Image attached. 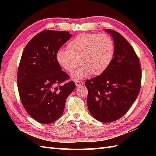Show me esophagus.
<instances>
[{
  "label": "esophagus",
  "mask_w": 156,
  "mask_h": 156,
  "mask_svg": "<svg viewBox=\"0 0 156 156\" xmlns=\"http://www.w3.org/2000/svg\"><path fill=\"white\" fill-rule=\"evenodd\" d=\"M75 84L76 87H82V86H83L84 82L82 80H75Z\"/></svg>",
  "instance_id": "esophagus-1"
}]
</instances>
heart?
Instances as JSON below:
<instances>
[{"label":"heart","instance_id":"b5f03b06","mask_svg":"<svg viewBox=\"0 0 156 156\" xmlns=\"http://www.w3.org/2000/svg\"><path fill=\"white\" fill-rule=\"evenodd\" d=\"M114 52V43L110 36L84 34L69 41L66 50H59L56 60L69 73L74 72L80 63L82 67L72 74V78L77 80L90 74L95 76L102 74L110 65Z\"/></svg>","mask_w":156,"mask_h":156}]
</instances>
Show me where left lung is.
I'll return each instance as SVG.
<instances>
[{
    "mask_svg": "<svg viewBox=\"0 0 156 156\" xmlns=\"http://www.w3.org/2000/svg\"><path fill=\"white\" fill-rule=\"evenodd\" d=\"M114 41L113 58L106 70L85 82L89 112L97 120L110 122L122 117L136 100L141 88L140 62L124 37L105 29Z\"/></svg>",
    "mask_w": 156,
    "mask_h": 156,
    "instance_id": "8db88e82",
    "label": "left lung"
}]
</instances>
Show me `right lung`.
<instances>
[{
	"label": "right lung",
	"instance_id": "add662e5",
	"mask_svg": "<svg viewBox=\"0 0 156 156\" xmlns=\"http://www.w3.org/2000/svg\"><path fill=\"white\" fill-rule=\"evenodd\" d=\"M72 37L68 31L45 30L34 36L23 51L17 74L20 98L27 113L43 124L54 122L64 112L66 98L74 90L56 60V54Z\"/></svg>",
	"mask_w": 156,
	"mask_h": 156
}]
</instances>
